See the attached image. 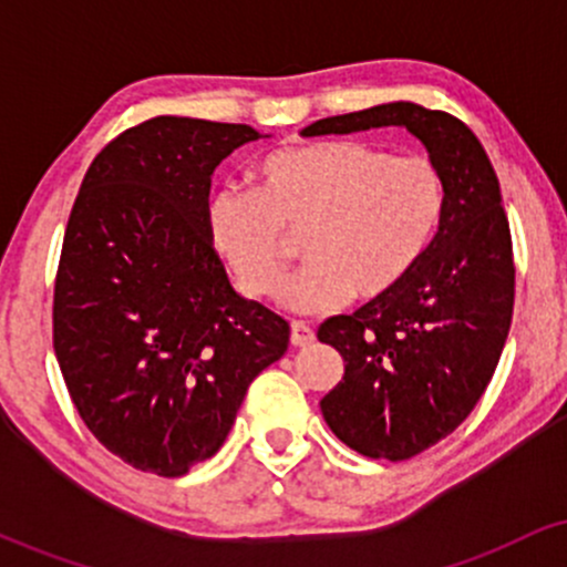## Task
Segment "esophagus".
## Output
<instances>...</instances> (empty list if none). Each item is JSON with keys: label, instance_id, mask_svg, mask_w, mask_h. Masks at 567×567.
I'll use <instances>...</instances> for the list:
<instances>
[{"label": "esophagus", "instance_id": "esophagus-1", "mask_svg": "<svg viewBox=\"0 0 567 567\" xmlns=\"http://www.w3.org/2000/svg\"><path fill=\"white\" fill-rule=\"evenodd\" d=\"M317 341V336H315V330L309 328V324L306 322H290V343L296 349H303V347H311V343Z\"/></svg>", "mask_w": 567, "mask_h": 567}]
</instances>
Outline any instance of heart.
<instances>
[{
    "label": "heart",
    "mask_w": 567,
    "mask_h": 567,
    "mask_svg": "<svg viewBox=\"0 0 567 567\" xmlns=\"http://www.w3.org/2000/svg\"><path fill=\"white\" fill-rule=\"evenodd\" d=\"M445 216V181L421 154L365 141H317L269 154L256 192H218L207 234L247 298H269L306 237L309 266L282 290L292 311L381 301L419 269Z\"/></svg>",
    "instance_id": "heart-1"
}]
</instances>
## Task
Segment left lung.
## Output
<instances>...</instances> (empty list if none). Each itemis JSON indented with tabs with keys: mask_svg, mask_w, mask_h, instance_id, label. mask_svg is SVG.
<instances>
[{
	"mask_svg": "<svg viewBox=\"0 0 567 567\" xmlns=\"http://www.w3.org/2000/svg\"><path fill=\"white\" fill-rule=\"evenodd\" d=\"M408 127L445 181V216L426 258L392 296L330 317L317 338L341 351L343 381L320 408L368 458L405 461L464 424L509 336V218L483 143L461 120L396 101L315 122L303 135Z\"/></svg>",
	"mask_w": 567,
	"mask_h": 567,
	"instance_id": "left-lung-1",
	"label": "left lung"
}]
</instances>
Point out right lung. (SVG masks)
I'll return each mask as SVG.
<instances>
[{
	"mask_svg": "<svg viewBox=\"0 0 567 567\" xmlns=\"http://www.w3.org/2000/svg\"><path fill=\"white\" fill-rule=\"evenodd\" d=\"M250 125L154 116L84 173L63 234L53 347L84 426L109 453L181 477L224 445L290 324L237 296L207 234L210 175Z\"/></svg>",
	"mask_w": 567,
	"mask_h": 567,
	"instance_id": "1",
	"label": "right lung"
}]
</instances>
